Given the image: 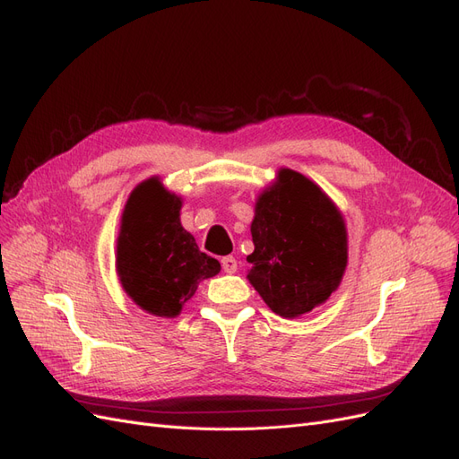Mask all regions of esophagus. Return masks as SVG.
<instances>
[{
	"instance_id": "esophagus-1",
	"label": "esophagus",
	"mask_w": 459,
	"mask_h": 459,
	"mask_svg": "<svg viewBox=\"0 0 459 459\" xmlns=\"http://www.w3.org/2000/svg\"><path fill=\"white\" fill-rule=\"evenodd\" d=\"M221 270H224L226 273H235L238 272V260H235L233 256H224L221 258Z\"/></svg>"
}]
</instances>
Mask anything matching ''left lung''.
I'll return each instance as SVG.
<instances>
[{
    "label": "left lung",
    "instance_id": "1",
    "mask_svg": "<svg viewBox=\"0 0 459 459\" xmlns=\"http://www.w3.org/2000/svg\"><path fill=\"white\" fill-rule=\"evenodd\" d=\"M248 281L268 307L297 317L325 302L346 268V228L308 178L283 169L256 201Z\"/></svg>",
    "mask_w": 459,
    "mask_h": 459
}]
</instances>
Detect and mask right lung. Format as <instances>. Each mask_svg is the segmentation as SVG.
I'll use <instances>...</instances> for the list:
<instances>
[{
  "label": "right lung",
  "mask_w": 459,
  "mask_h": 459,
  "mask_svg": "<svg viewBox=\"0 0 459 459\" xmlns=\"http://www.w3.org/2000/svg\"><path fill=\"white\" fill-rule=\"evenodd\" d=\"M182 199L157 178L137 186L122 214L117 272L124 290L149 314L174 317L197 285L220 272V262L201 253L179 224Z\"/></svg>",
  "instance_id": "add662e5"
}]
</instances>
